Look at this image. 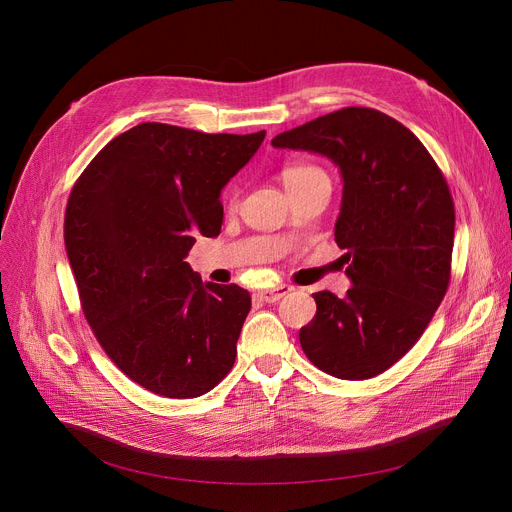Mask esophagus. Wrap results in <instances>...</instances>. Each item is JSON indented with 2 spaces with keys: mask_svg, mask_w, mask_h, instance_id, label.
Segmentation results:
<instances>
[{
  "mask_svg": "<svg viewBox=\"0 0 512 512\" xmlns=\"http://www.w3.org/2000/svg\"><path fill=\"white\" fill-rule=\"evenodd\" d=\"M291 291V285H277V287H271V289H261V291H257V296H259V300H263V302H267V304H273V302H279L281 298H285L287 294Z\"/></svg>",
  "mask_w": 512,
  "mask_h": 512,
  "instance_id": "1",
  "label": "esophagus"
}]
</instances>
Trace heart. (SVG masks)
<instances>
[{
    "label": "heart",
    "instance_id": "obj_1",
    "mask_svg": "<svg viewBox=\"0 0 512 512\" xmlns=\"http://www.w3.org/2000/svg\"><path fill=\"white\" fill-rule=\"evenodd\" d=\"M281 180H283V184H285V188L289 192V190H296V188L306 186V184L316 182V180L328 182V176H326V172L322 168H318L314 164H289V166H285L281 170ZM235 200H237V192L231 194L229 202L235 204Z\"/></svg>",
    "mask_w": 512,
    "mask_h": 512
}]
</instances>
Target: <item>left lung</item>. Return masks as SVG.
I'll use <instances>...</instances> for the list:
<instances>
[{
	"instance_id": "8db88e82",
	"label": "left lung",
	"mask_w": 512,
	"mask_h": 512,
	"mask_svg": "<svg viewBox=\"0 0 512 512\" xmlns=\"http://www.w3.org/2000/svg\"><path fill=\"white\" fill-rule=\"evenodd\" d=\"M330 158L342 174L334 239L352 287L312 294L300 344L336 379H371L405 356L440 308L452 271L454 200L425 145L397 119L344 107L271 139Z\"/></svg>"
}]
</instances>
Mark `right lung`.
Wrapping results in <instances>:
<instances>
[{
    "label": "right lung",
    "mask_w": 512,
    "mask_h": 512,
    "mask_svg": "<svg viewBox=\"0 0 512 512\" xmlns=\"http://www.w3.org/2000/svg\"><path fill=\"white\" fill-rule=\"evenodd\" d=\"M263 139L139 123L70 190L64 245L85 318L117 367L156 395L200 397L233 369L249 291L202 283L184 259L198 235L221 233V190Z\"/></svg>",
    "instance_id": "1"
}]
</instances>
